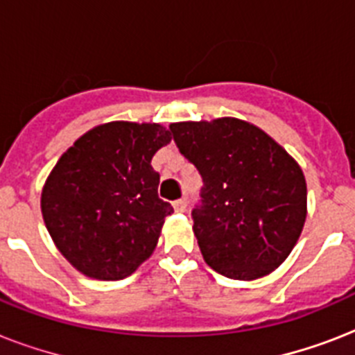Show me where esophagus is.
Here are the masks:
<instances>
[{"instance_id": "34e87169", "label": "esophagus", "mask_w": 355, "mask_h": 355, "mask_svg": "<svg viewBox=\"0 0 355 355\" xmlns=\"http://www.w3.org/2000/svg\"><path fill=\"white\" fill-rule=\"evenodd\" d=\"M186 206H188V200L186 199H178L173 202V208H175L177 211H184L186 210Z\"/></svg>"}]
</instances>
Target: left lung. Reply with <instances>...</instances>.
<instances>
[{"label":"left lung","mask_w":355,"mask_h":355,"mask_svg":"<svg viewBox=\"0 0 355 355\" xmlns=\"http://www.w3.org/2000/svg\"><path fill=\"white\" fill-rule=\"evenodd\" d=\"M169 130L202 178L191 216L206 263L234 280L269 275L302 232V169L263 130L239 119L173 123Z\"/></svg>","instance_id":"8db88e82"}]
</instances>
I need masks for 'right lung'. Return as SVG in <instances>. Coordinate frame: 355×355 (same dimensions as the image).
I'll use <instances>...</instances> for the list:
<instances>
[{
	"label": "right lung",
	"mask_w": 355,
	"mask_h": 355,
	"mask_svg": "<svg viewBox=\"0 0 355 355\" xmlns=\"http://www.w3.org/2000/svg\"><path fill=\"white\" fill-rule=\"evenodd\" d=\"M169 141V130L155 123L114 121L60 156L42 191V216L83 275L121 280L153 254L173 206L158 197L150 160Z\"/></svg>",
	"instance_id": "add662e5"
}]
</instances>
